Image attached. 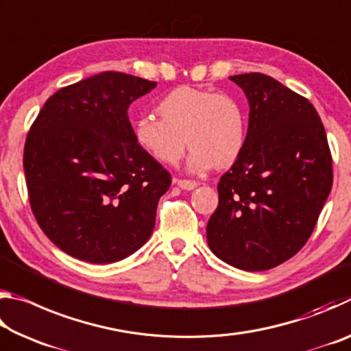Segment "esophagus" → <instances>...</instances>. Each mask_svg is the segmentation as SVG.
<instances>
[{
    "label": "esophagus",
    "instance_id": "34e87169",
    "mask_svg": "<svg viewBox=\"0 0 351 351\" xmlns=\"http://www.w3.org/2000/svg\"><path fill=\"white\" fill-rule=\"evenodd\" d=\"M175 184H178L184 190H193L198 187V182L193 180H175Z\"/></svg>",
    "mask_w": 351,
    "mask_h": 351
}]
</instances>
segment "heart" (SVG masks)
<instances>
[{
  "instance_id": "obj_1",
  "label": "heart",
  "mask_w": 351,
  "mask_h": 351,
  "mask_svg": "<svg viewBox=\"0 0 351 351\" xmlns=\"http://www.w3.org/2000/svg\"><path fill=\"white\" fill-rule=\"evenodd\" d=\"M158 112L161 119L142 116L133 127L136 144L158 162L176 164L186 150V141L192 147V170L229 167L245 150V111L228 94L178 86L158 104Z\"/></svg>"
}]
</instances>
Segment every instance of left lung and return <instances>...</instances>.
<instances>
[{
    "mask_svg": "<svg viewBox=\"0 0 351 351\" xmlns=\"http://www.w3.org/2000/svg\"><path fill=\"white\" fill-rule=\"evenodd\" d=\"M229 79L249 100V127L245 150L219 178L207 243L235 268L266 271L311 237L331 190V152L310 100L260 73Z\"/></svg>",
    "mask_w": 351,
    "mask_h": 351,
    "instance_id": "8db88e82",
    "label": "left lung"
}]
</instances>
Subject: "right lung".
Masks as SVG:
<instances>
[{
	"instance_id": "right-lung-1",
	"label": "right lung",
	"mask_w": 351,
	"mask_h": 351,
	"mask_svg": "<svg viewBox=\"0 0 351 351\" xmlns=\"http://www.w3.org/2000/svg\"><path fill=\"white\" fill-rule=\"evenodd\" d=\"M154 86L105 71L52 94L29 130V203L47 239L71 257L111 263L150 239L171 176L136 144L127 110Z\"/></svg>"
}]
</instances>
